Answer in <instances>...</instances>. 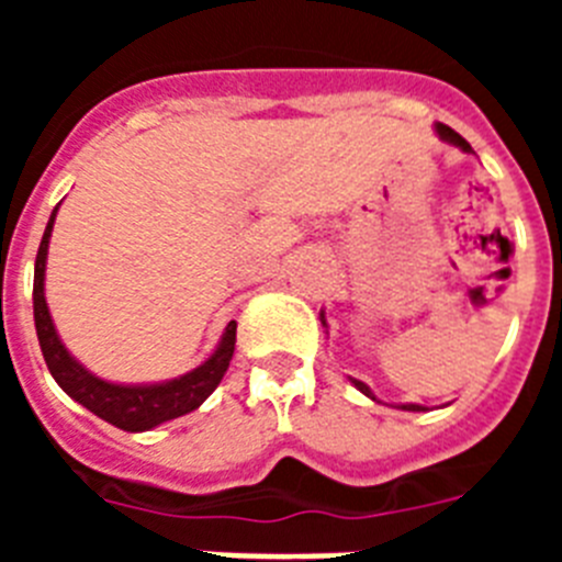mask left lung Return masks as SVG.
<instances>
[{
    "label": "left lung",
    "mask_w": 562,
    "mask_h": 562,
    "mask_svg": "<svg viewBox=\"0 0 562 562\" xmlns=\"http://www.w3.org/2000/svg\"><path fill=\"white\" fill-rule=\"evenodd\" d=\"M436 134H439V137H441V140H445V143H450V146H459L461 151L475 154L473 146H470V143H467L459 132H453V128H450V126H445V123H436ZM321 321H324V315H321ZM324 324H326V321H324ZM349 380L355 382V389H357V391H362V394H366V396H371V400H376L374 391H371L369 385H366V382L355 380V376H349ZM396 408H402V411H428V408H425V405H416V402H405V405H396Z\"/></svg>",
    "instance_id": "obj_1"
}]
</instances>
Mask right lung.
<instances>
[{"label": "right lung", "instance_id": "obj_1", "mask_svg": "<svg viewBox=\"0 0 562 562\" xmlns=\"http://www.w3.org/2000/svg\"><path fill=\"white\" fill-rule=\"evenodd\" d=\"M56 213L58 205L56 211L49 213V222L44 227L36 256V272H33V317H36L38 346H42L44 362H47L53 380L78 405L101 416L114 428L128 430V434H143V430L157 428L162 422L177 419V416H186L200 408L222 382L227 366H231L233 349H236V321L227 324L225 335H222L220 346L213 349V355L188 374L173 376V380L166 382H148V385H123V382L101 380L69 355L67 346L58 337L53 317H49L47 297H44V270H47V247Z\"/></svg>", "mask_w": 562, "mask_h": 562}]
</instances>
